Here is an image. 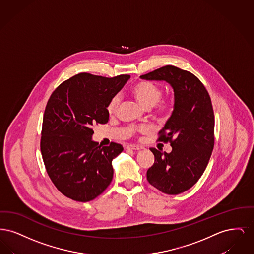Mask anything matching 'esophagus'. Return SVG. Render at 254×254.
I'll list each match as a JSON object with an SVG mask.
<instances>
[{
    "label": "esophagus",
    "instance_id": "obj_1",
    "mask_svg": "<svg viewBox=\"0 0 254 254\" xmlns=\"http://www.w3.org/2000/svg\"><path fill=\"white\" fill-rule=\"evenodd\" d=\"M126 148H127V149H129V150H141V149H144V146H141V145H127Z\"/></svg>",
    "mask_w": 254,
    "mask_h": 254
}]
</instances>
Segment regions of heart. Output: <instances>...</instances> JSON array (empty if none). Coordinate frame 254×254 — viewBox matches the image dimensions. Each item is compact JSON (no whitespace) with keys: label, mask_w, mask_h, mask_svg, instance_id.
I'll use <instances>...</instances> for the list:
<instances>
[{"label":"heart","mask_w":254,"mask_h":254,"mask_svg":"<svg viewBox=\"0 0 254 254\" xmlns=\"http://www.w3.org/2000/svg\"><path fill=\"white\" fill-rule=\"evenodd\" d=\"M133 97L142 105L145 109L155 108V113L160 118H167L170 115L174 107V99L172 96L162 97V86L154 84L150 81L142 80L135 83L130 88ZM121 103V97L118 94L114 95L108 104V112L110 115L116 113ZM134 131L146 132L149 130L148 127H141L138 128H132Z\"/></svg>","instance_id":"obj_1"}]
</instances>
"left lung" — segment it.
<instances>
[{"mask_svg": "<svg viewBox=\"0 0 254 254\" xmlns=\"http://www.w3.org/2000/svg\"><path fill=\"white\" fill-rule=\"evenodd\" d=\"M145 80L166 81L174 90V109L159 142L169 143L170 153L154 147V164L146 179L158 190L176 195L190 190L204 173L214 146V112L205 85L191 72L166 65L140 76Z\"/></svg>", "mask_w": 254, "mask_h": 254, "instance_id": "1", "label": "left lung"}]
</instances>
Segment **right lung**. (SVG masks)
I'll return each instance as SVG.
<instances>
[{
    "instance_id": "right-lung-1",
    "label": "right lung",
    "mask_w": 254,
    "mask_h": 254,
    "mask_svg": "<svg viewBox=\"0 0 254 254\" xmlns=\"http://www.w3.org/2000/svg\"><path fill=\"white\" fill-rule=\"evenodd\" d=\"M130 78H113L82 72L63 82L46 106L41 152L50 180L61 193L78 202H88L103 193L113 178L111 162L123 145L93 142L94 124H107L109 100Z\"/></svg>"
}]
</instances>
